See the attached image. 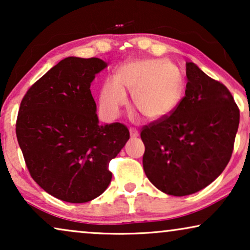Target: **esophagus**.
I'll return each instance as SVG.
<instances>
[{"label":"esophagus","mask_w":250,"mask_h":250,"mask_svg":"<svg viewBox=\"0 0 250 250\" xmlns=\"http://www.w3.org/2000/svg\"><path fill=\"white\" fill-rule=\"evenodd\" d=\"M129 134H131L132 138H138V136H139V132L136 131L135 128H129Z\"/></svg>","instance_id":"esophagus-1"}]
</instances>
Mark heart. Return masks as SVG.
<instances>
[{"label": "heart", "mask_w": 250, "mask_h": 250, "mask_svg": "<svg viewBox=\"0 0 250 250\" xmlns=\"http://www.w3.org/2000/svg\"><path fill=\"white\" fill-rule=\"evenodd\" d=\"M132 93V104L146 119L167 117L182 100L184 83L174 64L159 59H134L123 63L108 78L99 94V111L108 121L117 117Z\"/></svg>", "instance_id": "1"}]
</instances>
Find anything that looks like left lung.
<instances>
[{
    "label": "left lung",
    "instance_id": "obj_1",
    "mask_svg": "<svg viewBox=\"0 0 250 250\" xmlns=\"http://www.w3.org/2000/svg\"><path fill=\"white\" fill-rule=\"evenodd\" d=\"M186 97L172 114L146 125L143 169L157 189L182 197L198 192L230 162L240 111L227 86L187 62Z\"/></svg>",
    "mask_w": 250,
    "mask_h": 250
}]
</instances>
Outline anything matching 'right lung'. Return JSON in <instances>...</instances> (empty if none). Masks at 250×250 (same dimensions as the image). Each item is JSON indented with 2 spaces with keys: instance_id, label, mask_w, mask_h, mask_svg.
<instances>
[{
  "instance_id": "1",
  "label": "right lung",
  "mask_w": 250,
  "mask_h": 250,
  "mask_svg": "<svg viewBox=\"0 0 250 250\" xmlns=\"http://www.w3.org/2000/svg\"><path fill=\"white\" fill-rule=\"evenodd\" d=\"M99 58L68 57L27 91L16 124L17 139L33 180L67 203L93 200L112 174L109 163L129 139L121 123L100 125L91 93Z\"/></svg>"
}]
</instances>
